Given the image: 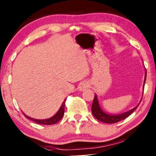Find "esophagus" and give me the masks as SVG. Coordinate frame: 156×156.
I'll use <instances>...</instances> for the list:
<instances>
[{
    "label": "esophagus",
    "mask_w": 156,
    "mask_h": 156,
    "mask_svg": "<svg viewBox=\"0 0 156 156\" xmlns=\"http://www.w3.org/2000/svg\"><path fill=\"white\" fill-rule=\"evenodd\" d=\"M88 87H89L88 83H87V82H83L80 83V86H79V90H80V91L85 90L88 88Z\"/></svg>",
    "instance_id": "34e87169"
}]
</instances>
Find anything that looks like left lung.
Returning a JSON list of instances; mask_svg holds the SVG:
<instances>
[{"mask_svg":"<svg viewBox=\"0 0 156 156\" xmlns=\"http://www.w3.org/2000/svg\"><path fill=\"white\" fill-rule=\"evenodd\" d=\"M146 73H145V79H144V84L145 82H146ZM139 104L137 105L136 107H135L134 108L130 109L129 111H127L126 112L119 114V115H109V114H107L104 111H102V109H101L100 107L99 102H98V97L95 95V98H94L93 105H92V113L94 117H95L96 119L99 121L107 123V124H114V123L119 122L122 120L126 119V117H128L129 115H131L133 112L135 111V109L139 107Z\"/></svg>","mask_w":156,"mask_h":156,"instance_id":"left-lung-1","label":"left lung"}]
</instances>
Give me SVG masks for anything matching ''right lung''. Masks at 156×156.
Returning a JSON list of instances; mask_svg holds the SVG:
<instances>
[{"mask_svg":"<svg viewBox=\"0 0 156 156\" xmlns=\"http://www.w3.org/2000/svg\"><path fill=\"white\" fill-rule=\"evenodd\" d=\"M66 100V99H65L61 105V106L60 108H59L58 111L57 112L56 114L55 115H54L53 117L51 118H49V119H33V118H31L30 117H28L26 115L24 114V115L25 116L27 119H29L31 120V121H33L34 122L37 123V124H43V125H51V124H56L57 122L60 121V120L62 119L63 115H64V109H65V101Z\"/></svg>","mask_w":156,"mask_h":156,"instance_id":"1","label":"right lung"}]
</instances>
